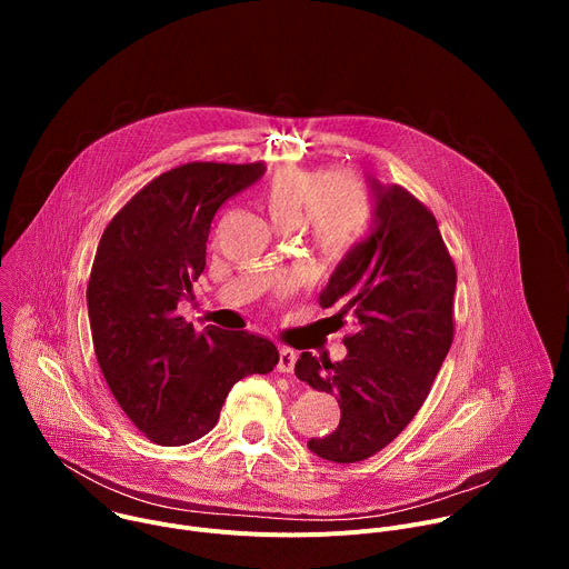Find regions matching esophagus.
I'll return each instance as SVG.
<instances>
[{
  "label": "esophagus",
  "mask_w": 569,
  "mask_h": 569,
  "mask_svg": "<svg viewBox=\"0 0 569 569\" xmlns=\"http://www.w3.org/2000/svg\"><path fill=\"white\" fill-rule=\"evenodd\" d=\"M295 360H297V353H295L292 349H288V347H281V349H279V365H277V369H279L281 373H292Z\"/></svg>",
  "instance_id": "esophagus-1"
}]
</instances>
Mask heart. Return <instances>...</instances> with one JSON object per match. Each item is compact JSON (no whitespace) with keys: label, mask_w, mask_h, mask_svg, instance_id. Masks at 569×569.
Returning a JSON list of instances; mask_svg holds the SVG:
<instances>
[{"label":"heart","mask_w":569,"mask_h":569,"mask_svg":"<svg viewBox=\"0 0 569 569\" xmlns=\"http://www.w3.org/2000/svg\"><path fill=\"white\" fill-rule=\"evenodd\" d=\"M259 202L277 227L290 229L303 218V233L310 246L329 259H338L353 248L369 213L367 196L356 180L327 178L299 167L277 169L263 182Z\"/></svg>","instance_id":"heart-1"}]
</instances>
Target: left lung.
I'll list each match as a JSON object with an SVG mask.
<instances>
[{
    "label": "left lung",
    "mask_w": 569,
    "mask_h": 569,
    "mask_svg": "<svg viewBox=\"0 0 569 569\" xmlns=\"http://www.w3.org/2000/svg\"><path fill=\"white\" fill-rule=\"evenodd\" d=\"M369 233L342 257L321 308L353 317L347 358L319 362L303 351L299 380L338 398L340 426L310 439L329 461H362L391 443L421 410L452 345L455 263L435 216L398 184L367 176Z\"/></svg>",
    "instance_id": "8db88e82"
}]
</instances>
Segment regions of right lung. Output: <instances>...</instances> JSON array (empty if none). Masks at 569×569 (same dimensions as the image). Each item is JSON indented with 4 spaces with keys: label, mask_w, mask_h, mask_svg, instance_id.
I'll return each mask as SVG.
<instances>
[{
    "label": "right lung",
    "mask_w": 569,
    "mask_h": 569,
    "mask_svg": "<svg viewBox=\"0 0 569 569\" xmlns=\"http://www.w3.org/2000/svg\"><path fill=\"white\" fill-rule=\"evenodd\" d=\"M266 167L193 161L146 184L106 227L88 283L99 367L128 419L159 446H187L220 417L229 389L270 373L277 347L178 315L204 270L216 211Z\"/></svg>",
    "instance_id": "obj_1"
}]
</instances>
